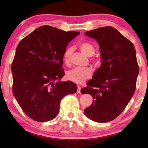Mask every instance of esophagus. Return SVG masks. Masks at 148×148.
Returning a JSON list of instances; mask_svg holds the SVG:
<instances>
[{
  "label": "esophagus",
  "instance_id": "1",
  "mask_svg": "<svg viewBox=\"0 0 148 148\" xmlns=\"http://www.w3.org/2000/svg\"><path fill=\"white\" fill-rule=\"evenodd\" d=\"M81 88L79 86H77V93H81Z\"/></svg>",
  "mask_w": 148,
  "mask_h": 148
}]
</instances>
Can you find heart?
<instances>
[{
    "mask_svg": "<svg viewBox=\"0 0 148 148\" xmlns=\"http://www.w3.org/2000/svg\"><path fill=\"white\" fill-rule=\"evenodd\" d=\"M79 48L81 52L83 53L88 56H92L95 53V48L92 44L89 42H83L79 45ZM72 53V49L71 48H68L65 49L63 59L67 65H69L71 61V55ZM94 64L97 65L99 62L97 59L92 58H91ZM92 75V71L90 67H76L72 70L69 71L67 73V78L69 80L75 83L81 84L83 83L84 81L88 79Z\"/></svg>",
    "mask_w": 148,
    "mask_h": 148,
    "instance_id": "b5f03b06",
    "label": "heart"
}]
</instances>
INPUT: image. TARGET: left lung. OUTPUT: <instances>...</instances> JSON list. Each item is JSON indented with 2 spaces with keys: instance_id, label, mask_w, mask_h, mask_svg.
Returning <instances> with one entry per match:
<instances>
[{
  "instance_id": "8db88e82",
  "label": "left lung",
  "mask_w": 148,
  "mask_h": 148,
  "mask_svg": "<svg viewBox=\"0 0 148 148\" xmlns=\"http://www.w3.org/2000/svg\"><path fill=\"white\" fill-rule=\"evenodd\" d=\"M85 35L99 42L102 64L81 90L93 99L84 114L94 121L109 122L121 114L136 91L139 71L136 49L112 27L87 31Z\"/></svg>"
}]
</instances>
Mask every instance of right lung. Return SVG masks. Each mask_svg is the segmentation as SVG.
<instances>
[{"mask_svg": "<svg viewBox=\"0 0 148 148\" xmlns=\"http://www.w3.org/2000/svg\"><path fill=\"white\" fill-rule=\"evenodd\" d=\"M79 34L44 25L19 42L11 65L12 93L34 120H52L58 114L63 97L76 92V84L60 79L64 75V51Z\"/></svg>", "mask_w": 148, "mask_h": 148, "instance_id": "right-lung-1", "label": "right lung"}]
</instances>
